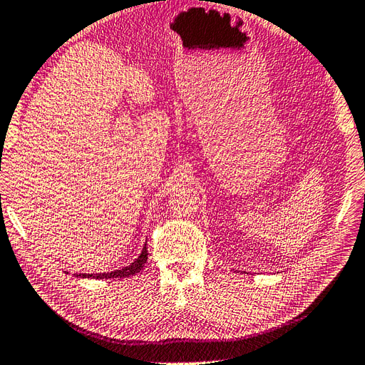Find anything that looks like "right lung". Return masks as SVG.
<instances>
[{
    "label": "right lung",
    "instance_id": "obj_1",
    "mask_svg": "<svg viewBox=\"0 0 365 365\" xmlns=\"http://www.w3.org/2000/svg\"><path fill=\"white\" fill-rule=\"evenodd\" d=\"M146 261H148V247H146V244H144V247H143V250H141V253H140V257L135 259L132 264H129V266H125V267H123V269H120V270H113V272H104V274H76V277H82V278H101V279H104V278H124V277H130V275H135V274H138L140 270L144 267V264H146Z\"/></svg>",
    "mask_w": 365,
    "mask_h": 365
}]
</instances>
